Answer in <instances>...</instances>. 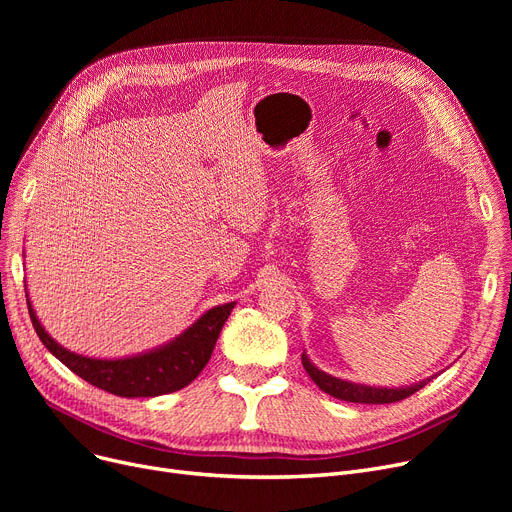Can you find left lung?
Wrapping results in <instances>:
<instances>
[{
  "label": "left lung",
  "instance_id": "8db88e82",
  "mask_svg": "<svg viewBox=\"0 0 512 512\" xmlns=\"http://www.w3.org/2000/svg\"><path fill=\"white\" fill-rule=\"evenodd\" d=\"M303 367L309 373V378L330 396H334L338 400H346V402H361V405H388V402L405 400L407 396L415 394L429 382V380L419 382V384H413L407 388H371V386H363V384H353V382L332 378V375L319 371L309 361V357L305 353H303Z\"/></svg>",
  "mask_w": 512,
  "mask_h": 512
}]
</instances>
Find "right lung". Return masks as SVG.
I'll list each match as a JSON object with an SVG mask.
<instances>
[{
    "mask_svg": "<svg viewBox=\"0 0 512 512\" xmlns=\"http://www.w3.org/2000/svg\"><path fill=\"white\" fill-rule=\"evenodd\" d=\"M26 305H29V315L39 340L78 378L116 396L147 398L176 392L197 378L211 359L213 346L236 303L209 309L176 340L145 355L126 359H91L66 351L39 324L29 299H26Z\"/></svg>",
    "mask_w": 512,
    "mask_h": 512,
    "instance_id": "right-lung-1",
    "label": "right lung"
}]
</instances>
